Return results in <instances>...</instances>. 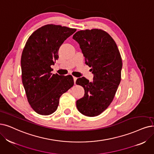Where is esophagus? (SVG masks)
<instances>
[{"label": "esophagus", "instance_id": "34e87169", "mask_svg": "<svg viewBox=\"0 0 154 154\" xmlns=\"http://www.w3.org/2000/svg\"><path fill=\"white\" fill-rule=\"evenodd\" d=\"M73 79H74V83H75V84L76 81V79H77V78H76V77H75V76H73Z\"/></svg>", "mask_w": 154, "mask_h": 154}]
</instances>
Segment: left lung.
I'll return each instance as SVG.
<instances>
[{"label": "left lung", "instance_id": "8db88e82", "mask_svg": "<svg viewBox=\"0 0 154 154\" xmlns=\"http://www.w3.org/2000/svg\"><path fill=\"white\" fill-rule=\"evenodd\" d=\"M72 38L79 44L85 64L94 75L91 82L85 77L77 79L76 84L83 87L85 95L76 101V107L82 114L95 117L114 99L121 79V56L111 36L101 29L78 31Z\"/></svg>", "mask_w": 154, "mask_h": 154}]
</instances>
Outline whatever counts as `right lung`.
Here are the masks:
<instances>
[{
  "instance_id": "obj_1",
  "label": "right lung",
  "mask_w": 154,
  "mask_h": 154,
  "mask_svg": "<svg viewBox=\"0 0 154 154\" xmlns=\"http://www.w3.org/2000/svg\"><path fill=\"white\" fill-rule=\"evenodd\" d=\"M76 29L50 24L29 36L21 55V77L28 101L35 111L47 116L57 109L60 97L74 85L71 75L52 74L64 40Z\"/></svg>"
}]
</instances>
